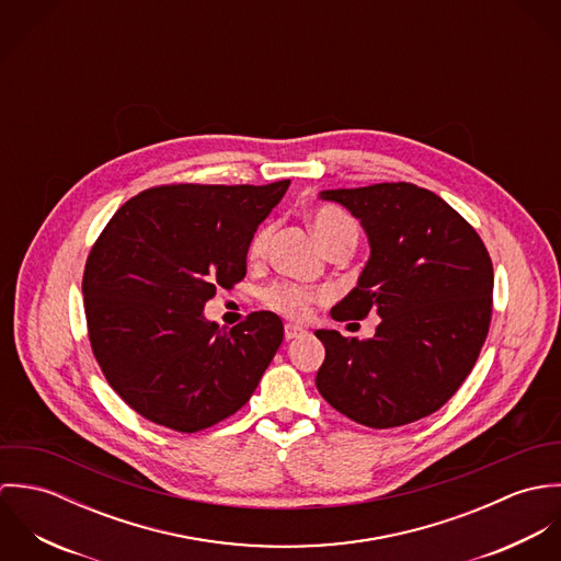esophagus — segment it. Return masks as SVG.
I'll return each instance as SVG.
<instances>
[{"mask_svg": "<svg viewBox=\"0 0 561 561\" xmlns=\"http://www.w3.org/2000/svg\"><path fill=\"white\" fill-rule=\"evenodd\" d=\"M302 334H307V330H305L302 325H296V323H287V325H285V339H287V341L298 339V336H302Z\"/></svg>", "mask_w": 561, "mask_h": 561, "instance_id": "esophagus-1", "label": "esophagus"}]
</instances>
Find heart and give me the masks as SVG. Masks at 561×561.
Here are the masks:
<instances>
[{"label":"heart","mask_w":561,"mask_h":561,"mask_svg":"<svg viewBox=\"0 0 561 561\" xmlns=\"http://www.w3.org/2000/svg\"><path fill=\"white\" fill-rule=\"evenodd\" d=\"M309 222H311V231H313L316 240L320 241L323 250H328L330 245H334L339 241L354 243L356 236H358L354 220L336 207L316 209L309 216ZM270 233H272L270 229H261L254 236V240L250 243V250H248V256L252 261L261 259L265 254ZM323 298H325V291L307 289V287H300V285H294V283H276V285H272L263 291V302L272 311H276L280 316H287V318H294V320H300V318L309 316L311 305L316 300H323Z\"/></svg>","instance_id":"heart-1"}]
</instances>
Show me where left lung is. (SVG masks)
I'll return each mask as SVG.
<instances>
[{"mask_svg":"<svg viewBox=\"0 0 561 561\" xmlns=\"http://www.w3.org/2000/svg\"><path fill=\"white\" fill-rule=\"evenodd\" d=\"M363 227L369 259L332 320L380 323L367 341L318 330L325 358L316 385L334 410L369 427L436 412L471 374L492 313V263L476 229L412 183L323 190Z\"/></svg>","mask_w":561,"mask_h":561,"instance_id":"8db88e82","label":"left lung"}]
</instances>
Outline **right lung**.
<instances>
[{
	"mask_svg": "<svg viewBox=\"0 0 561 561\" xmlns=\"http://www.w3.org/2000/svg\"><path fill=\"white\" fill-rule=\"evenodd\" d=\"M289 183L153 187L92 245L81 283L90 345L110 387L145 419L192 434L254 393L283 321L259 311L225 330L203 311L245 276L254 231Z\"/></svg>",
	"mask_w": 561,
	"mask_h": 561,
	"instance_id": "add662e5",
	"label": "right lung"
}]
</instances>
